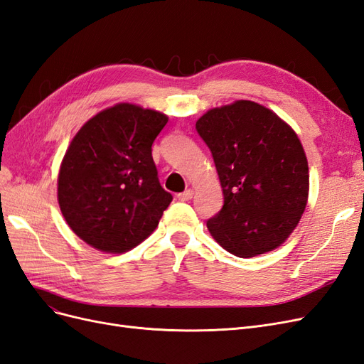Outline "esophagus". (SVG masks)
<instances>
[{"label":"esophagus","instance_id":"obj_1","mask_svg":"<svg viewBox=\"0 0 364 364\" xmlns=\"http://www.w3.org/2000/svg\"><path fill=\"white\" fill-rule=\"evenodd\" d=\"M193 194H194L193 190H185L183 193H179V194H178V199L182 200V202H186V200L191 199Z\"/></svg>","mask_w":364,"mask_h":364}]
</instances>
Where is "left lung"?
<instances>
[{"instance_id":"left-lung-1","label":"left lung","mask_w":364,"mask_h":364,"mask_svg":"<svg viewBox=\"0 0 364 364\" xmlns=\"http://www.w3.org/2000/svg\"><path fill=\"white\" fill-rule=\"evenodd\" d=\"M196 129L213 153L225 197L206 222L214 240L240 258L281 246L299 223L310 188L296 132L250 100L211 109Z\"/></svg>"}]
</instances>
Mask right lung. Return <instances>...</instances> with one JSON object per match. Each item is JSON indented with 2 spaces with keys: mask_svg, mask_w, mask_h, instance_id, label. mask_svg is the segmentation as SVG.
Segmentation results:
<instances>
[{
  "mask_svg": "<svg viewBox=\"0 0 364 364\" xmlns=\"http://www.w3.org/2000/svg\"><path fill=\"white\" fill-rule=\"evenodd\" d=\"M167 121L158 111L118 103L77 132L60 164L58 200L85 243L123 253L158 228L173 196L159 183L151 144Z\"/></svg>",
  "mask_w": 364,
  "mask_h": 364,
  "instance_id": "obj_1",
  "label": "right lung"
}]
</instances>
